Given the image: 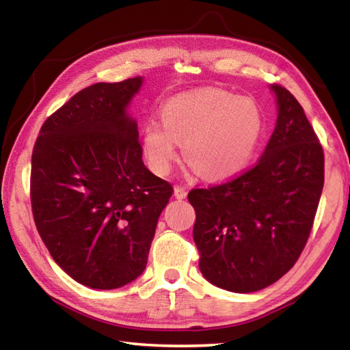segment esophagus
<instances>
[{
    "mask_svg": "<svg viewBox=\"0 0 350 350\" xmlns=\"http://www.w3.org/2000/svg\"><path fill=\"white\" fill-rule=\"evenodd\" d=\"M174 198L179 199V200L185 199L187 198V189L183 187H174Z\"/></svg>",
    "mask_w": 350,
    "mask_h": 350,
    "instance_id": "obj_1",
    "label": "esophagus"
}]
</instances>
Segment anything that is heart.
<instances>
[{
	"label": "heart",
	"mask_w": 350,
	"mask_h": 350,
	"mask_svg": "<svg viewBox=\"0 0 350 350\" xmlns=\"http://www.w3.org/2000/svg\"><path fill=\"white\" fill-rule=\"evenodd\" d=\"M161 116L142 126L146 162L157 176L170 173L183 142V156L204 179H230L248 168L264 134L259 105L219 88L177 94Z\"/></svg>",
	"instance_id": "heart-1"
}]
</instances>
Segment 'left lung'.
Wrapping results in <instances>:
<instances>
[{
  "instance_id": "left-lung-1",
  "label": "left lung",
  "mask_w": 350,
  "mask_h": 350,
  "mask_svg": "<svg viewBox=\"0 0 350 350\" xmlns=\"http://www.w3.org/2000/svg\"><path fill=\"white\" fill-rule=\"evenodd\" d=\"M270 90L278 117L259 162L233 180L188 194L200 273L234 293L262 290L293 267L324 185V152L303 106L286 88Z\"/></svg>"
}]
</instances>
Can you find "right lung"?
<instances>
[{"mask_svg": "<svg viewBox=\"0 0 350 350\" xmlns=\"http://www.w3.org/2000/svg\"><path fill=\"white\" fill-rule=\"evenodd\" d=\"M144 77L77 92L40 129L31 200L37 230L77 282L111 290L146 267L157 221L173 194L142 161L128 106Z\"/></svg>", "mask_w": 350, "mask_h": 350, "instance_id": "1", "label": "right lung"}]
</instances>
